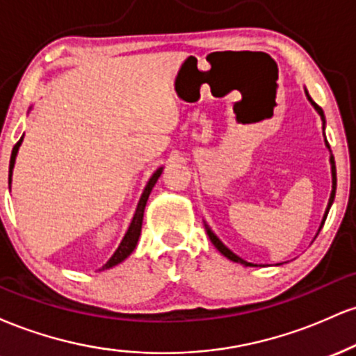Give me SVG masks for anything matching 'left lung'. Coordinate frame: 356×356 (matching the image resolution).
I'll return each mask as SVG.
<instances>
[{"instance_id": "1", "label": "left lung", "mask_w": 356, "mask_h": 356, "mask_svg": "<svg viewBox=\"0 0 356 356\" xmlns=\"http://www.w3.org/2000/svg\"><path fill=\"white\" fill-rule=\"evenodd\" d=\"M306 97H308V100L312 102V105L314 107V110H316L318 113H320V117H321V120H323V130H325V113H323V110H321V107H318L316 104H314V102L312 100V97L308 95V92H306ZM325 142H326V138H325ZM326 147H328L330 149V145H328V142H326ZM330 164H332V177H333V189H332V194H330V201H328V207H326V211H325V216H323V220H321V226H320V229L323 227V224H325V220H326V216H328V212H330V207H332V204H333V201H334V192H337V167H334V159H333V155H330ZM206 231H207V236H209V239H211V243L214 244L216 248H218V251L220 252V254H224L227 257V259H231V261H234V263H241V264H244V266H254V264H251V263H248V261H244V259H241V257L238 256V254H234V252L231 251L229 248H226L224 246L222 243H220V239L218 238V236L214 234V232H212L211 229H209V226H207L206 224Z\"/></svg>"}]
</instances>
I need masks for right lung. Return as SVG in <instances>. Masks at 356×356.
<instances>
[{
  "instance_id": "obj_1",
  "label": "right lung",
  "mask_w": 356,
  "mask_h": 356,
  "mask_svg": "<svg viewBox=\"0 0 356 356\" xmlns=\"http://www.w3.org/2000/svg\"><path fill=\"white\" fill-rule=\"evenodd\" d=\"M22 142H23V137L19 138L18 142H16V145L13 147V152H11L10 184H11V174H13V167H15V161H16V154H18V149H19V145H22ZM162 170H164V167H159V169L152 174V177L149 179V182H147L144 192H142L140 201H138V204H137L136 214H134V219H132V222H130L129 229H127V232H125L124 239H122V243L118 244L117 251L113 252V256L110 257V259L104 264V266H102V269H108V268L117 266V264H120L122 261L127 259V257L132 254V251L136 249L137 243H138V236H140V231H142V219H144V211H145L147 199H149L150 191H152V187L155 186V182H157V179L161 177Z\"/></svg>"
}]
</instances>
